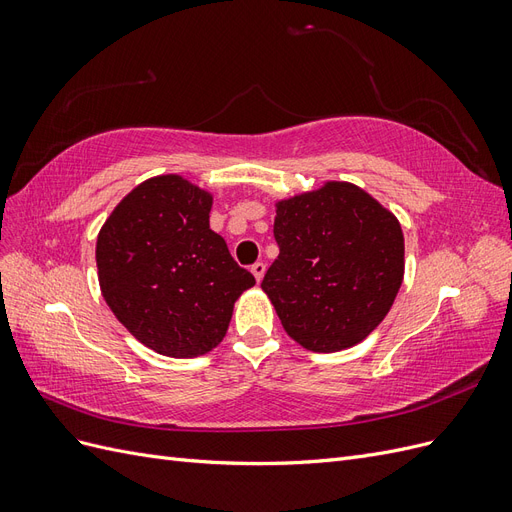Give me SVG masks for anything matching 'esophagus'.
Segmentation results:
<instances>
[{"label":"esophagus","instance_id":"34e87169","mask_svg":"<svg viewBox=\"0 0 512 512\" xmlns=\"http://www.w3.org/2000/svg\"><path fill=\"white\" fill-rule=\"evenodd\" d=\"M265 271H267L265 262H254V265H252V273L256 277V282H262V277H265Z\"/></svg>","mask_w":512,"mask_h":512}]
</instances>
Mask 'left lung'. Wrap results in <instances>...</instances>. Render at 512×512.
I'll list each match as a JSON object with an SVG mask.
<instances>
[{
    "mask_svg": "<svg viewBox=\"0 0 512 512\" xmlns=\"http://www.w3.org/2000/svg\"><path fill=\"white\" fill-rule=\"evenodd\" d=\"M273 235L280 256L260 286L294 342L346 350L389 314L404 282V232L359 185L327 181L277 200Z\"/></svg>",
    "mask_w": 512,
    "mask_h": 512,
    "instance_id": "left-lung-1",
    "label": "left lung"
}]
</instances>
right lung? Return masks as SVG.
I'll use <instances>...</instances> for the list:
<instances>
[{
	"label": "right lung",
	"instance_id": "add662e5",
	"mask_svg": "<svg viewBox=\"0 0 512 512\" xmlns=\"http://www.w3.org/2000/svg\"><path fill=\"white\" fill-rule=\"evenodd\" d=\"M213 196L181 175L143 181L100 228L98 280L106 305L138 342L173 359L218 346L254 275L209 228Z\"/></svg>",
	"mask_w": 512,
	"mask_h": 512
}]
</instances>
